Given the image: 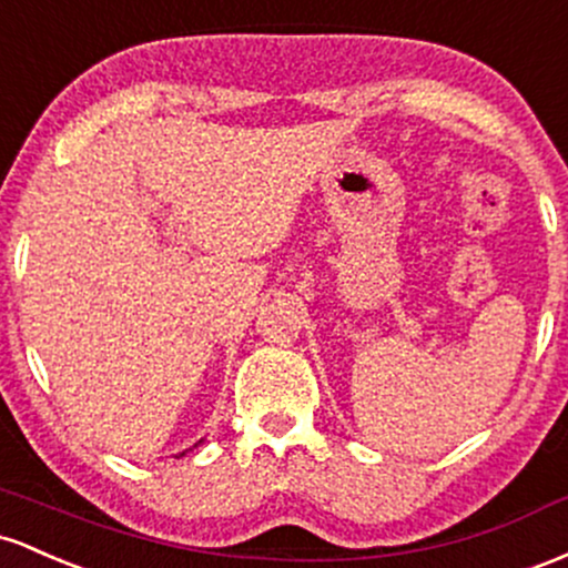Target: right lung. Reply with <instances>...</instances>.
Returning <instances> with one entry per match:
<instances>
[{
	"label": "right lung",
	"instance_id": "1",
	"mask_svg": "<svg viewBox=\"0 0 568 568\" xmlns=\"http://www.w3.org/2000/svg\"><path fill=\"white\" fill-rule=\"evenodd\" d=\"M199 443H201V439H199ZM199 443H195V445H199ZM195 445H193V448H195ZM193 448H190V450H193ZM184 454H187V450H182V454H180V456H184ZM180 456H176V458H180Z\"/></svg>",
	"mask_w": 568,
	"mask_h": 568
}]
</instances>
